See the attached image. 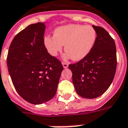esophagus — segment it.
<instances>
[{
    "label": "esophagus",
    "mask_w": 128,
    "mask_h": 128,
    "mask_svg": "<svg viewBox=\"0 0 128 128\" xmlns=\"http://www.w3.org/2000/svg\"><path fill=\"white\" fill-rule=\"evenodd\" d=\"M62 65H63V67H64V68H66L68 66V64L66 63V62H62Z\"/></svg>",
    "instance_id": "obj_1"
}]
</instances>
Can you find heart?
<instances>
[{"mask_svg": "<svg viewBox=\"0 0 128 128\" xmlns=\"http://www.w3.org/2000/svg\"><path fill=\"white\" fill-rule=\"evenodd\" d=\"M96 39V30L91 26L68 24L56 28L54 36H45L44 45L52 56H56L65 45L64 59L81 60L90 52Z\"/></svg>", "mask_w": 128, "mask_h": 128, "instance_id": "1", "label": "heart"}]
</instances>
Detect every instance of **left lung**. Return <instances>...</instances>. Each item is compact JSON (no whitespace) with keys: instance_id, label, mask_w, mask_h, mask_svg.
I'll return each mask as SVG.
<instances>
[{"instance_id":"obj_1","label":"left lung","mask_w":128,"mask_h":128,"mask_svg":"<svg viewBox=\"0 0 128 128\" xmlns=\"http://www.w3.org/2000/svg\"><path fill=\"white\" fill-rule=\"evenodd\" d=\"M97 34L90 52L75 64H69L72 83L78 95L97 98L109 88L117 68L114 41L104 28L93 25Z\"/></svg>"}]
</instances>
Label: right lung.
<instances>
[{"mask_svg":"<svg viewBox=\"0 0 128 128\" xmlns=\"http://www.w3.org/2000/svg\"><path fill=\"white\" fill-rule=\"evenodd\" d=\"M45 25L30 24L12 40L6 58L8 73L21 97L34 104L56 95L63 66L47 52L44 45Z\"/></svg>","mask_w":128,"mask_h":128,"instance_id":"right-lung-1","label":"right lung"}]
</instances>
